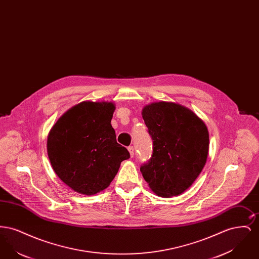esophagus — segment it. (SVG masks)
<instances>
[{
    "instance_id": "esophagus-1",
    "label": "esophagus",
    "mask_w": 259,
    "mask_h": 259,
    "mask_svg": "<svg viewBox=\"0 0 259 259\" xmlns=\"http://www.w3.org/2000/svg\"><path fill=\"white\" fill-rule=\"evenodd\" d=\"M128 151H129L130 155L133 157V156H134V154H135V150H134V148H133V147H129V148H128Z\"/></svg>"
}]
</instances>
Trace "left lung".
<instances>
[{"label":"left lung","instance_id":"8db88e82","mask_svg":"<svg viewBox=\"0 0 259 259\" xmlns=\"http://www.w3.org/2000/svg\"><path fill=\"white\" fill-rule=\"evenodd\" d=\"M142 115L153 141L152 155L140 170L161 197L181 195L202 172L209 152V131L191 110L172 102L147 105Z\"/></svg>","mask_w":259,"mask_h":259}]
</instances>
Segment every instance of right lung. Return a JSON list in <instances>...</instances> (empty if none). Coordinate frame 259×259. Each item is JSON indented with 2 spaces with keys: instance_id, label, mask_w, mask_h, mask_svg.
I'll return each mask as SVG.
<instances>
[{
  "instance_id": "1",
  "label": "right lung",
  "mask_w": 259,
  "mask_h": 259,
  "mask_svg": "<svg viewBox=\"0 0 259 259\" xmlns=\"http://www.w3.org/2000/svg\"><path fill=\"white\" fill-rule=\"evenodd\" d=\"M111 102H81L66 111L48 137V154L65 185L93 195L111 185L120 164L130 157L117 144L111 121Z\"/></svg>"
}]
</instances>
